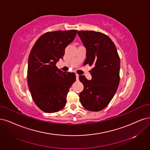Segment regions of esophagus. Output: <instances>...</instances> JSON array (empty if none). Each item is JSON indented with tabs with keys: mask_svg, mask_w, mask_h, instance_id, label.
Returning a JSON list of instances; mask_svg holds the SVG:
<instances>
[{
	"mask_svg": "<svg viewBox=\"0 0 150 150\" xmlns=\"http://www.w3.org/2000/svg\"><path fill=\"white\" fill-rule=\"evenodd\" d=\"M79 75L76 74V80H79Z\"/></svg>",
	"mask_w": 150,
	"mask_h": 150,
	"instance_id": "34e87169",
	"label": "esophagus"
}]
</instances>
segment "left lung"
Segmentation results:
<instances>
[{"label":"left lung","instance_id":"left-lung-1","mask_svg":"<svg viewBox=\"0 0 150 150\" xmlns=\"http://www.w3.org/2000/svg\"><path fill=\"white\" fill-rule=\"evenodd\" d=\"M77 33L86 49L83 65L93 66L90 70L91 80L84 75L79 76L84 86L80 101L86 110L98 112L109 104L118 87L120 57L113 41L104 33L91 30H80Z\"/></svg>","mask_w":150,"mask_h":150}]
</instances>
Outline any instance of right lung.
<instances>
[{
  "label": "right lung",
  "mask_w": 150,
  "mask_h": 150,
  "mask_svg": "<svg viewBox=\"0 0 150 150\" xmlns=\"http://www.w3.org/2000/svg\"><path fill=\"white\" fill-rule=\"evenodd\" d=\"M76 30L48 32L33 46L28 57L27 80L32 98L45 113L59 112L65 106L69 88L76 80L74 72L58 69L65 48L74 40Z\"/></svg>",
  "instance_id": "1"
}]
</instances>
